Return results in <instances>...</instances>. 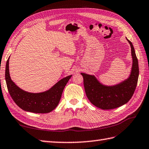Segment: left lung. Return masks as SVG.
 Returning a JSON list of instances; mask_svg holds the SVG:
<instances>
[{
    "mask_svg": "<svg viewBox=\"0 0 149 149\" xmlns=\"http://www.w3.org/2000/svg\"><path fill=\"white\" fill-rule=\"evenodd\" d=\"M127 40L130 45L133 63L130 75L127 80L116 86H106L99 83L94 75L81 73L87 97L100 109L110 110L123 105L134 93L139 76L138 61L132 42Z\"/></svg>",
    "mask_w": 149,
    "mask_h": 149,
    "instance_id": "left-lung-1",
    "label": "left lung"
}]
</instances>
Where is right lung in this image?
Masks as SVG:
<instances>
[{
	"instance_id": "obj_1",
	"label": "right lung",
	"mask_w": 149,
	"mask_h": 149,
	"mask_svg": "<svg viewBox=\"0 0 149 149\" xmlns=\"http://www.w3.org/2000/svg\"><path fill=\"white\" fill-rule=\"evenodd\" d=\"M9 59L6 65L5 78L8 92L17 105L25 111L38 113H48L54 110L72 75L62 79L48 91L37 94L29 93L19 88L11 81L9 72Z\"/></svg>"
}]
</instances>
